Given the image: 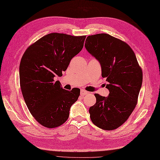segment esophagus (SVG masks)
<instances>
[{
    "label": "esophagus",
    "instance_id": "esophagus-1",
    "mask_svg": "<svg viewBox=\"0 0 160 160\" xmlns=\"http://www.w3.org/2000/svg\"><path fill=\"white\" fill-rule=\"evenodd\" d=\"M80 94H81L82 95H87L88 92L87 91H85V90L82 89L81 91H80Z\"/></svg>",
    "mask_w": 160,
    "mask_h": 160
}]
</instances>
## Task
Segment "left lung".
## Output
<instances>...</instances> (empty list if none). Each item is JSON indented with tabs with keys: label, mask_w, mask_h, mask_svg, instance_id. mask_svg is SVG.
<instances>
[{
	"label": "left lung",
	"mask_w": 160,
	"mask_h": 160,
	"mask_svg": "<svg viewBox=\"0 0 160 160\" xmlns=\"http://www.w3.org/2000/svg\"><path fill=\"white\" fill-rule=\"evenodd\" d=\"M85 48L99 61L109 91L107 97L95 94L97 101L89 109L90 117L101 129H116L128 119L137 104L142 69L129 45L109 34L88 36Z\"/></svg>",
	"instance_id": "8db88e82"
}]
</instances>
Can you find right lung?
Instances as JSON below:
<instances>
[{
  "label": "right lung",
  "mask_w": 160,
  "mask_h": 160,
  "mask_svg": "<svg viewBox=\"0 0 160 160\" xmlns=\"http://www.w3.org/2000/svg\"><path fill=\"white\" fill-rule=\"evenodd\" d=\"M86 36L51 33L31 44L19 65L20 87L30 112L40 124L48 128L62 125L80 90L69 91L61 87V76L73 57L84 46Z\"/></svg>",
  "instance_id": "add662e5"
}]
</instances>
